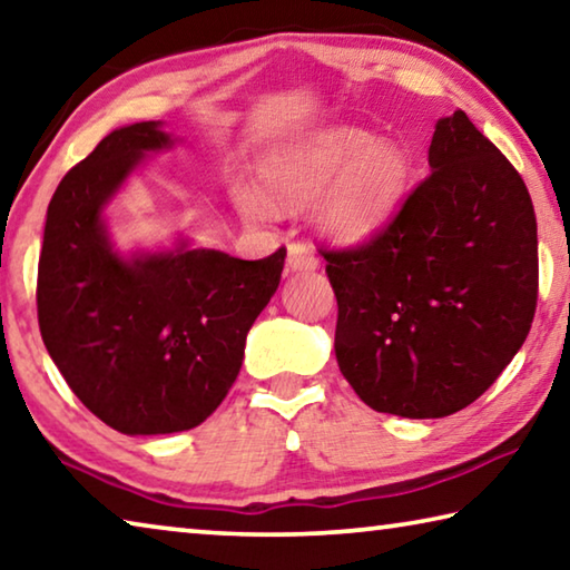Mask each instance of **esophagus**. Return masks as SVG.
<instances>
[{"instance_id": "esophagus-1", "label": "esophagus", "mask_w": 570, "mask_h": 570, "mask_svg": "<svg viewBox=\"0 0 570 570\" xmlns=\"http://www.w3.org/2000/svg\"><path fill=\"white\" fill-rule=\"evenodd\" d=\"M320 266V258L306 244H288L286 268L288 272H314Z\"/></svg>"}]
</instances>
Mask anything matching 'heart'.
<instances>
[{"mask_svg":"<svg viewBox=\"0 0 570 570\" xmlns=\"http://www.w3.org/2000/svg\"><path fill=\"white\" fill-rule=\"evenodd\" d=\"M262 180L284 200H306L320 191L312 224L326 238L360 244L387 226L400 208L410 158L394 140H377L360 128H330L274 150L264 160ZM267 194L254 183L234 188V204L248 224L274 218L276 206Z\"/></svg>","mask_w":570,"mask_h":570,"instance_id":"obj_1","label":"heart"}]
</instances>
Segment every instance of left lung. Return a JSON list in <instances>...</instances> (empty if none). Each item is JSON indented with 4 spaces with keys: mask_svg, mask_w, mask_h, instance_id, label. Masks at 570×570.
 Segmentation results:
<instances>
[{
    "mask_svg": "<svg viewBox=\"0 0 570 570\" xmlns=\"http://www.w3.org/2000/svg\"><path fill=\"white\" fill-rule=\"evenodd\" d=\"M430 176L377 236L322 250L334 352L372 410L448 417L523 346L538 298V226L518 170L462 110L440 118Z\"/></svg>",
    "mask_w": 570,
    "mask_h": 570,
    "instance_id": "1",
    "label": "left lung"
}]
</instances>
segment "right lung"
<instances>
[{"label":"right lung","instance_id":"add662e5","mask_svg":"<svg viewBox=\"0 0 570 570\" xmlns=\"http://www.w3.org/2000/svg\"><path fill=\"white\" fill-rule=\"evenodd\" d=\"M160 120L112 130L47 206L37 316L57 370L122 435L198 428L236 382L246 334L282 282L286 248L244 262L216 248H115L105 208L150 153Z\"/></svg>","mask_w":570,"mask_h":570}]
</instances>
